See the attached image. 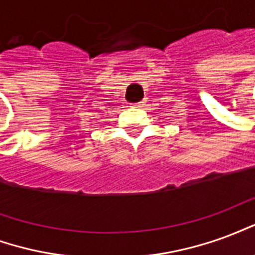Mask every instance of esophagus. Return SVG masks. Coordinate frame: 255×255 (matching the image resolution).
Returning <instances> with one entry per match:
<instances>
[{
  "label": "esophagus",
  "instance_id": "esophagus-1",
  "mask_svg": "<svg viewBox=\"0 0 255 255\" xmlns=\"http://www.w3.org/2000/svg\"><path fill=\"white\" fill-rule=\"evenodd\" d=\"M133 108H139V109H140V108H143V102H139V104H133Z\"/></svg>",
  "mask_w": 255,
  "mask_h": 255
}]
</instances>
